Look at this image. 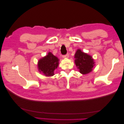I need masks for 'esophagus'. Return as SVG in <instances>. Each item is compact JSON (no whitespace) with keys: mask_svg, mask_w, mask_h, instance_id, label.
Masks as SVG:
<instances>
[{"mask_svg":"<svg viewBox=\"0 0 124 124\" xmlns=\"http://www.w3.org/2000/svg\"><path fill=\"white\" fill-rule=\"evenodd\" d=\"M62 57L63 58H68L69 57V54L67 53V54L65 55H63L62 56Z\"/></svg>","mask_w":124,"mask_h":124,"instance_id":"esophagus-1","label":"esophagus"}]
</instances>
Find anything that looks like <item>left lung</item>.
<instances>
[{"instance_id":"obj_1","label":"left lung","mask_w":124,"mask_h":124,"mask_svg":"<svg viewBox=\"0 0 124 124\" xmlns=\"http://www.w3.org/2000/svg\"><path fill=\"white\" fill-rule=\"evenodd\" d=\"M74 58H76L75 63L81 73L86 74L93 70L95 62L91 56L78 49L75 54Z\"/></svg>"}]
</instances>
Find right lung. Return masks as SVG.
<instances>
[{
    "label": "right lung",
    "instance_id": "right-lung-1",
    "mask_svg": "<svg viewBox=\"0 0 124 124\" xmlns=\"http://www.w3.org/2000/svg\"><path fill=\"white\" fill-rule=\"evenodd\" d=\"M59 59L51 52L45 57L40 59L38 63L40 72H42L46 77L53 76L54 70L57 69L59 64Z\"/></svg>",
    "mask_w": 124,
    "mask_h": 124
}]
</instances>
